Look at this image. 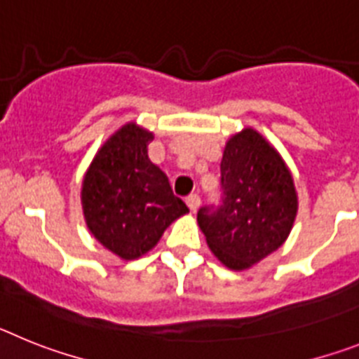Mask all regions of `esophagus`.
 Returning a JSON list of instances; mask_svg holds the SVG:
<instances>
[{
  "label": "esophagus",
  "mask_w": 359,
  "mask_h": 359,
  "mask_svg": "<svg viewBox=\"0 0 359 359\" xmlns=\"http://www.w3.org/2000/svg\"><path fill=\"white\" fill-rule=\"evenodd\" d=\"M186 204H188V208L191 211H197V208L201 205V197H198L197 193H191V195L186 197Z\"/></svg>",
  "instance_id": "34e87169"
}]
</instances>
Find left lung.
<instances>
[{"label": "left lung", "mask_w": 359, "mask_h": 359, "mask_svg": "<svg viewBox=\"0 0 359 359\" xmlns=\"http://www.w3.org/2000/svg\"><path fill=\"white\" fill-rule=\"evenodd\" d=\"M220 191L218 204L198 210V226L224 266L248 269L291 233L298 210L292 177L278 151L245 128L224 149Z\"/></svg>", "instance_id": "1"}]
</instances>
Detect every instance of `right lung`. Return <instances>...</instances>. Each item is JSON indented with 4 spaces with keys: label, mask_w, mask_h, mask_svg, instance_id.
I'll use <instances>...</instances> for the list:
<instances>
[{
    "label": "right lung",
    "mask_w": 359,
    "mask_h": 359,
    "mask_svg": "<svg viewBox=\"0 0 359 359\" xmlns=\"http://www.w3.org/2000/svg\"><path fill=\"white\" fill-rule=\"evenodd\" d=\"M154 133L133 123L97 151L83 180V211L95 238L124 260L142 257L164 229L188 213L166 173L148 158Z\"/></svg>",
    "instance_id": "add662e5"
}]
</instances>
